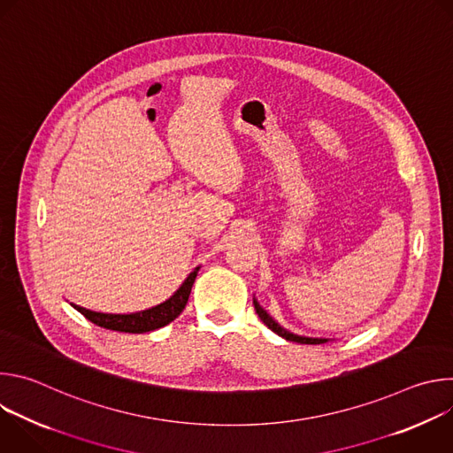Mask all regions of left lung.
<instances>
[{
	"label": "left lung",
	"instance_id": "1",
	"mask_svg": "<svg viewBox=\"0 0 453 453\" xmlns=\"http://www.w3.org/2000/svg\"><path fill=\"white\" fill-rule=\"evenodd\" d=\"M254 308H256V313H257V317H260L265 325L274 332V334H278L280 337H283V339H287V341H292V342H299V344H325V342H328V339H317V337H303V335H296V334H292V332H288V330H285L281 325H278V322L260 306V303H257L256 299H254Z\"/></svg>",
	"mask_w": 453,
	"mask_h": 453
}]
</instances>
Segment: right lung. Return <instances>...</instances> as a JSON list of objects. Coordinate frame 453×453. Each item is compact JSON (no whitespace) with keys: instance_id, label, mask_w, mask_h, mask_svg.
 Instances as JSON below:
<instances>
[{"instance_id":"1","label":"right lung","mask_w":453,"mask_h":453,"mask_svg":"<svg viewBox=\"0 0 453 453\" xmlns=\"http://www.w3.org/2000/svg\"><path fill=\"white\" fill-rule=\"evenodd\" d=\"M199 273V267L193 271L184 283L177 288V292L166 299L165 303L152 306L149 310H142L136 313H102V311H93L88 310L84 306L73 304L72 306L75 310H79L86 319H89L91 322H95L96 326L100 328H107V330H114V332H123V334H147L157 328L166 326L168 322H172L175 317H179V313L184 310L193 281H196Z\"/></svg>"}]
</instances>
